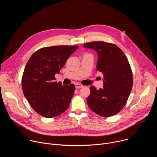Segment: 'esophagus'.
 I'll use <instances>...</instances> for the list:
<instances>
[{
    "mask_svg": "<svg viewBox=\"0 0 157 157\" xmlns=\"http://www.w3.org/2000/svg\"><path fill=\"white\" fill-rule=\"evenodd\" d=\"M75 86H76V88H81L83 86L79 83H76V84H75Z\"/></svg>",
    "mask_w": 157,
    "mask_h": 157,
    "instance_id": "esophagus-1",
    "label": "esophagus"
}]
</instances>
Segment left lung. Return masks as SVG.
Listing matches in <instances>:
<instances>
[{"mask_svg":"<svg viewBox=\"0 0 157 157\" xmlns=\"http://www.w3.org/2000/svg\"><path fill=\"white\" fill-rule=\"evenodd\" d=\"M83 47L97 52L96 70L104 75L102 89L97 90L94 86L90 87L87 105L102 117L116 115L126 104L132 88L133 76L128 61L124 52L113 43L93 41L84 43Z\"/></svg>","mask_w":157,"mask_h":157,"instance_id":"8db88e82","label":"left lung"}]
</instances>
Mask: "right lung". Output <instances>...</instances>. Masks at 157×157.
Segmentation results:
<instances>
[{
  "instance_id": "add662e5",
  "label": "right lung",
  "mask_w": 157,
  "mask_h": 157,
  "mask_svg": "<svg viewBox=\"0 0 157 157\" xmlns=\"http://www.w3.org/2000/svg\"><path fill=\"white\" fill-rule=\"evenodd\" d=\"M78 46H53L35 52L29 59L21 79L25 97L43 117H56L68 108L74 94V84L62 85L55 75Z\"/></svg>"
}]
</instances>
